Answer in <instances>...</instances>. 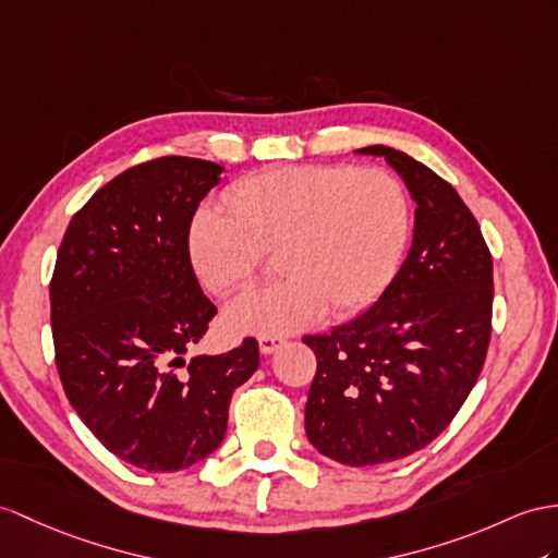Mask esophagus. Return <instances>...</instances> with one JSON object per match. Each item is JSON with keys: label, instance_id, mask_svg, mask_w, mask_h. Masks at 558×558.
I'll return each instance as SVG.
<instances>
[{"label": "esophagus", "instance_id": "obj_1", "mask_svg": "<svg viewBox=\"0 0 558 558\" xmlns=\"http://www.w3.org/2000/svg\"><path fill=\"white\" fill-rule=\"evenodd\" d=\"M257 343H260V352L269 355V352H275L277 348H281L283 343H287V338L279 336V333H263L260 338H257Z\"/></svg>", "mask_w": 558, "mask_h": 558}]
</instances>
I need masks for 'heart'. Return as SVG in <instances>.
<instances>
[{"mask_svg":"<svg viewBox=\"0 0 558 558\" xmlns=\"http://www.w3.org/2000/svg\"><path fill=\"white\" fill-rule=\"evenodd\" d=\"M410 198L396 174L345 162L279 166L234 186L232 206H203L189 225V257L217 295L251 287L265 251L279 248L289 275L227 310L241 333H289L331 307L350 317L396 277L410 239Z\"/></svg>","mask_w":558,"mask_h":558,"instance_id":"obj_1","label":"heart"}]
</instances>
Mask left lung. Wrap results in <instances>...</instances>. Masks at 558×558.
<instances>
[{
  "instance_id": "1",
  "label": "left lung",
  "mask_w": 558,
  "mask_h": 558,
  "mask_svg": "<svg viewBox=\"0 0 558 558\" xmlns=\"http://www.w3.org/2000/svg\"><path fill=\"white\" fill-rule=\"evenodd\" d=\"M384 156L416 201L414 239L381 298L331 333L303 336L317 372L305 433L348 466L424 450L450 426L483 372L493 333V255L457 189L390 146Z\"/></svg>"
}]
</instances>
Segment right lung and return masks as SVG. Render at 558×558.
I'll return each instance as SVG.
<instances>
[{
	"mask_svg": "<svg viewBox=\"0 0 558 558\" xmlns=\"http://www.w3.org/2000/svg\"><path fill=\"white\" fill-rule=\"evenodd\" d=\"M220 172L186 156L140 162L73 215L57 253L49 301L65 396L108 452L144 471H182L217 450L234 388L260 364L255 338L182 357L217 315L189 225Z\"/></svg>",
	"mask_w": 558,
	"mask_h": 558,
	"instance_id": "1",
	"label": "right lung"
}]
</instances>
